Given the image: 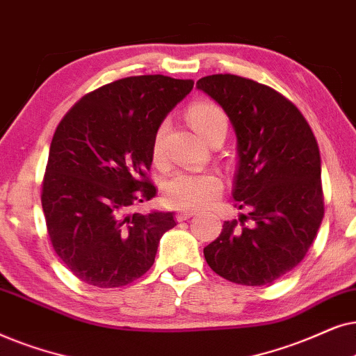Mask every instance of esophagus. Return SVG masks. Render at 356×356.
I'll return each instance as SVG.
<instances>
[{"label": "esophagus", "instance_id": "esophagus-1", "mask_svg": "<svg viewBox=\"0 0 356 356\" xmlns=\"http://www.w3.org/2000/svg\"><path fill=\"white\" fill-rule=\"evenodd\" d=\"M193 215H195V211L181 210V211H177V215H175V218H177V221H186V220H188V218H192Z\"/></svg>", "mask_w": 356, "mask_h": 356}]
</instances>
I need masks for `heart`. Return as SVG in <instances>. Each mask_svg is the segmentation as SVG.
<instances>
[{"mask_svg": "<svg viewBox=\"0 0 356 356\" xmlns=\"http://www.w3.org/2000/svg\"><path fill=\"white\" fill-rule=\"evenodd\" d=\"M187 118L193 130L207 138L218 127H227L225 112L210 101L193 102L187 111ZM168 123L163 122L153 136V158L163 159L164 136ZM222 192L221 177L213 170H177L164 184V197L170 207L181 210H202L215 203Z\"/></svg>", "mask_w": 356, "mask_h": 356, "instance_id": "1", "label": "heart"}]
</instances>
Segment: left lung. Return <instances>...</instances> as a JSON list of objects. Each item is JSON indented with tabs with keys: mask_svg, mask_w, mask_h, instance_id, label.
Here are the masks:
<instances>
[{
	"mask_svg": "<svg viewBox=\"0 0 356 356\" xmlns=\"http://www.w3.org/2000/svg\"><path fill=\"white\" fill-rule=\"evenodd\" d=\"M197 88L220 104L238 138L233 197L245 210L225 221L203 249L226 280L270 285L305 259L324 218L321 154L309 123L290 99L236 74H211Z\"/></svg>",
	"mask_w": 356,
	"mask_h": 356,
	"instance_id": "8db88e82",
	"label": "left lung"
}]
</instances>
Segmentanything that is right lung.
Returning a JSON list of instances; mask_svg holds the SVG:
<instances>
[{
    "label": "right lung",
    "instance_id": "add662e5",
    "mask_svg": "<svg viewBox=\"0 0 356 356\" xmlns=\"http://www.w3.org/2000/svg\"><path fill=\"white\" fill-rule=\"evenodd\" d=\"M192 79L122 78L86 94L56 127L42 181L47 231L71 273L88 285L118 288L154 264L172 213L127 210L156 195L148 170L154 131L192 91Z\"/></svg>",
    "mask_w": 356,
    "mask_h": 356
}]
</instances>
